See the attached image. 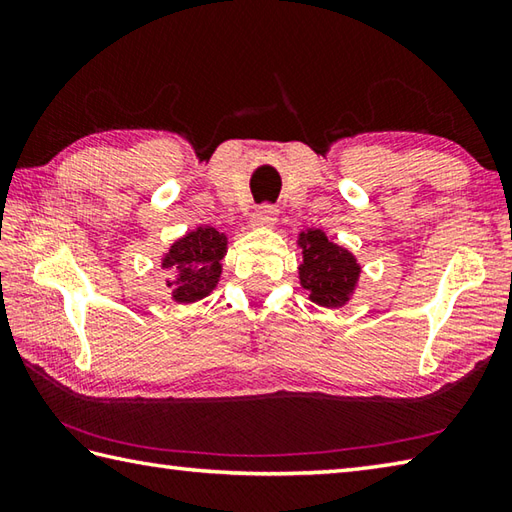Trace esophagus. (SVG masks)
<instances>
[{
	"mask_svg": "<svg viewBox=\"0 0 512 512\" xmlns=\"http://www.w3.org/2000/svg\"><path fill=\"white\" fill-rule=\"evenodd\" d=\"M253 222L259 228H273L277 224V209L275 206H259L257 213L253 215Z\"/></svg>",
	"mask_w": 512,
	"mask_h": 512,
	"instance_id": "34e87169",
	"label": "esophagus"
}]
</instances>
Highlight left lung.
Instances as JSON below:
<instances>
[{
    "instance_id": "8db88e82",
    "label": "left lung",
    "mask_w": 512,
    "mask_h": 512,
    "mask_svg": "<svg viewBox=\"0 0 512 512\" xmlns=\"http://www.w3.org/2000/svg\"><path fill=\"white\" fill-rule=\"evenodd\" d=\"M301 250L299 284L308 299L321 308H341L356 295L363 268L356 255L336 244L321 228H306L297 235Z\"/></svg>"
}]
</instances>
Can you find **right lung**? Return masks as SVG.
Masks as SVG:
<instances>
[{
	"mask_svg": "<svg viewBox=\"0 0 512 512\" xmlns=\"http://www.w3.org/2000/svg\"><path fill=\"white\" fill-rule=\"evenodd\" d=\"M228 250V237L217 228L204 224L195 226L160 255V268L169 270L171 301L189 306V303L209 297L220 284L222 259Z\"/></svg>",
	"mask_w": 512,
	"mask_h": 512,
	"instance_id": "right-lung-1",
	"label": "right lung"
}]
</instances>
